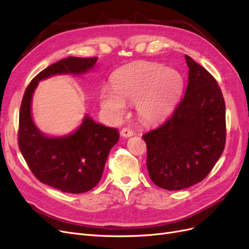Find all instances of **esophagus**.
<instances>
[{"label":"esophagus","instance_id":"obj_1","mask_svg":"<svg viewBox=\"0 0 249 249\" xmlns=\"http://www.w3.org/2000/svg\"><path fill=\"white\" fill-rule=\"evenodd\" d=\"M120 135H122L123 137H131L134 135V132L132 130H130L129 127H124V129L120 131Z\"/></svg>","mask_w":249,"mask_h":249}]
</instances>
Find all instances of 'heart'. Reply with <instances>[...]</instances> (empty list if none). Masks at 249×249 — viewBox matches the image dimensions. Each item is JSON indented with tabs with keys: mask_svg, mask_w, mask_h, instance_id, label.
<instances>
[{
	"mask_svg": "<svg viewBox=\"0 0 249 249\" xmlns=\"http://www.w3.org/2000/svg\"><path fill=\"white\" fill-rule=\"evenodd\" d=\"M112 89L104 88L101 105L116 117L125 111L124 103H137L139 116L146 123L166 117L183 89V78L175 70L150 62L137 63L117 71Z\"/></svg>",
	"mask_w": 249,
	"mask_h": 249,
	"instance_id": "heart-1",
	"label": "heart"
}]
</instances>
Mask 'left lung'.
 <instances>
[{"label": "left lung", "instance_id": "left-lung-1", "mask_svg": "<svg viewBox=\"0 0 249 249\" xmlns=\"http://www.w3.org/2000/svg\"><path fill=\"white\" fill-rule=\"evenodd\" d=\"M189 67L183 99L155 130L142 135L146 166L154 184L180 190L205 178L225 146V103L215 78L185 55Z\"/></svg>", "mask_w": 249, "mask_h": 249}]
</instances>
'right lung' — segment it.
I'll list each match as a JSON object with an SVG mask.
<instances>
[{"instance_id":"add662e5","label":"right lung","mask_w":249,"mask_h":249,"mask_svg":"<svg viewBox=\"0 0 249 249\" xmlns=\"http://www.w3.org/2000/svg\"><path fill=\"white\" fill-rule=\"evenodd\" d=\"M96 60V57L60 60L33 78L22 96L18 134L20 153L37 179L62 192H87L100 182L119 134L114 127L96 124L86 116L79 129L69 136H44L32 120V95L40 80L58 73L85 72L92 69Z\"/></svg>"}]
</instances>
